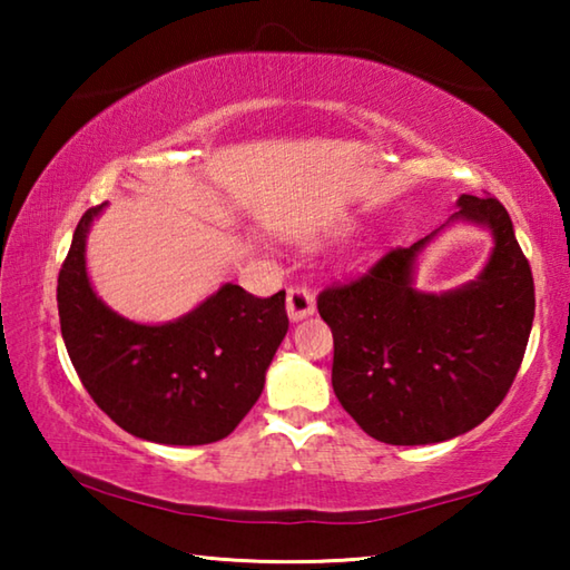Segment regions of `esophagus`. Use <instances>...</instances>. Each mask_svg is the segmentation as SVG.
I'll list each match as a JSON object with an SVG mask.
<instances>
[{
	"mask_svg": "<svg viewBox=\"0 0 570 570\" xmlns=\"http://www.w3.org/2000/svg\"><path fill=\"white\" fill-rule=\"evenodd\" d=\"M316 308V298L312 294V288L304 284H296L286 292V312L292 322H302L306 316H312Z\"/></svg>",
	"mask_w": 570,
	"mask_h": 570,
	"instance_id": "esophagus-1",
	"label": "esophagus"
}]
</instances>
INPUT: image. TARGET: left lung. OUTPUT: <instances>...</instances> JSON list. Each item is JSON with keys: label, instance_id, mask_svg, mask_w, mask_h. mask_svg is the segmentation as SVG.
Returning a JSON list of instances; mask_svg holds the SVG:
<instances>
[{"label": "left lung", "instance_id": "1", "mask_svg": "<svg viewBox=\"0 0 570 570\" xmlns=\"http://www.w3.org/2000/svg\"><path fill=\"white\" fill-rule=\"evenodd\" d=\"M458 206L450 220L488 228L495 240L475 282L442 294L414 288V264L438 228L316 302L334 334L336 400L387 445H430L478 428L523 362L535 288L513 220L493 196H460Z\"/></svg>", "mask_w": 570, "mask_h": 570}]
</instances>
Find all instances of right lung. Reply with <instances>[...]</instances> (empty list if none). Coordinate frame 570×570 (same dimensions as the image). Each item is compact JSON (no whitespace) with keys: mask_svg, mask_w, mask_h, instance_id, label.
<instances>
[{"mask_svg":"<svg viewBox=\"0 0 570 570\" xmlns=\"http://www.w3.org/2000/svg\"><path fill=\"white\" fill-rule=\"evenodd\" d=\"M85 210L57 278L62 340L95 404L130 435L160 445L224 440L262 397L288 332L286 292L258 298L224 284L168 324H138L102 304L85 266Z\"/></svg>","mask_w":570,"mask_h":570,"instance_id":"add662e5","label":"right lung"}]
</instances>
